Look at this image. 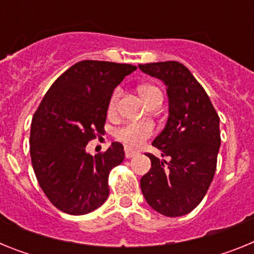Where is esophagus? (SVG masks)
Here are the masks:
<instances>
[{
	"instance_id": "obj_1",
	"label": "esophagus",
	"mask_w": 254,
	"mask_h": 254,
	"mask_svg": "<svg viewBox=\"0 0 254 254\" xmlns=\"http://www.w3.org/2000/svg\"><path fill=\"white\" fill-rule=\"evenodd\" d=\"M125 155H126V158H127V159H131V158H133L134 155H137V152L133 151V150H131V149H128V147H126Z\"/></svg>"
}]
</instances>
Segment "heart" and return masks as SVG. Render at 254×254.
I'll use <instances>...</instances> for the list:
<instances>
[{"label":"heart","instance_id":"obj_1","mask_svg":"<svg viewBox=\"0 0 254 254\" xmlns=\"http://www.w3.org/2000/svg\"><path fill=\"white\" fill-rule=\"evenodd\" d=\"M138 93H140L141 98L143 99V102L149 104L155 96L161 95V91L159 87L154 86V85L150 84H143L138 87ZM121 98V89L117 87L114 89L113 93H112L111 98L108 100L107 105V112L108 114L113 116L117 112V107H118V102H120ZM155 128L152 123L150 122H140V123H128V125L120 127L114 131V137L117 138V141L122 142L125 146L132 147V149H136V147L141 146L147 138H150L154 134Z\"/></svg>","mask_w":254,"mask_h":254}]
</instances>
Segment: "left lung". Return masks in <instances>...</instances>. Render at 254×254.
<instances>
[{
	"mask_svg": "<svg viewBox=\"0 0 254 254\" xmlns=\"http://www.w3.org/2000/svg\"><path fill=\"white\" fill-rule=\"evenodd\" d=\"M138 67L164 81L169 98L167 126L152 142L168 160L146 154L151 168L141 178V190L159 214L182 216L202 201L214 178L221 141L219 114L185 64L167 61Z\"/></svg>",
	"mask_w": 254,
	"mask_h": 254,
	"instance_id": "obj_1",
	"label": "left lung"
}]
</instances>
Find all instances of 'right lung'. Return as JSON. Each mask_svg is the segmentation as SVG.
<instances>
[{
  "label": "right lung",
  "mask_w": 254,
  "mask_h": 254,
  "mask_svg": "<svg viewBox=\"0 0 254 254\" xmlns=\"http://www.w3.org/2000/svg\"><path fill=\"white\" fill-rule=\"evenodd\" d=\"M133 64L81 61L56 80L31 121L30 156L40 188L58 210L89 214L105 202L108 177L125 159L121 142L91 156L85 147L104 133L108 100Z\"/></svg>",
  "instance_id": "right-lung-1"
}]
</instances>
